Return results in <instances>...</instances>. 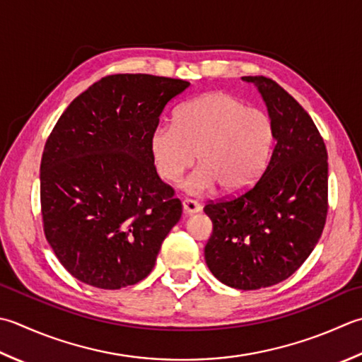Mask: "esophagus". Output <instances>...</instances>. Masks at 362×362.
<instances>
[{
  "label": "esophagus",
  "mask_w": 362,
  "mask_h": 362,
  "mask_svg": "<svg viewBox=\"0 0 362 362\" xmlns=\"http://www.w3.org/2000/svg\"><path fill=\"white\" fill-rule=\"evenodd\" d=\"M182 205H183V211H185L187 215H194L197 211H201V204L193 199H185L182 202Z\"/></svg>",
  "instance_id": "obj_1"
}]
</instances>
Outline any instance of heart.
I'll use <instances>...</instances> for the list:
<instances>
[{
  "label": "heart",
  "mask_w": 362,
  "mask_h": 362,
  "mask_svg": "<svg viewBox=\"0 0 362 362\" xmlns=\"http://www.w3.org/2000/svg\"><path fill=\"white\" fill-rule=\"evenodd\" d=\"M273 143L274 125L265 111L216 90L183 106L175 125H158L151 136V152L168 182L179 180L197 155L201 166L183 183L189 194L209 193L218 185L235 194L260 179Z\"/></svg>",
  "instance_id": "obj_1"
}]
</instances>
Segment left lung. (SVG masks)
I'll use <instances>...</instances> for the list:
<instances>
[{"label": "left lung", "instance_id": "left-lung-1", "mask_svg": "<svg viewBox=\"0 0 362 362\" xmlns=\"http://www.w3.org/2000/svg\"><path fill=\"white\" fill-rule=\"evenodd\" d=\"M243 80L262 94L276 143L250 189L204 207L214 223L205 262L223 284L257 290L292 276L320 238L328 214V153L314 120L287 90L267 76Z\"/></svg>", "mask_w": 362, "mask_h": 362}]
</instances>
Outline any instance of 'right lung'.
I'll return each mask as SVG.
<instances>
[{"instance_id": "add662e5", "label": "right lung", "mask_w": 362, "mask_h": 362, "mask_svg": "<svg viewBox=\"0 0 362 362\" xmlns=\"http://www.w3.org/2000/svg\"><path fill=\"white\" fill-rule=\"evenodd\" d=\"M188 81L146 74L102 78L67 106L40 161L47 242L66 270L116 290L152 272L182 202L153 166L151 136Z\"/></svg>"}]
</instances>
